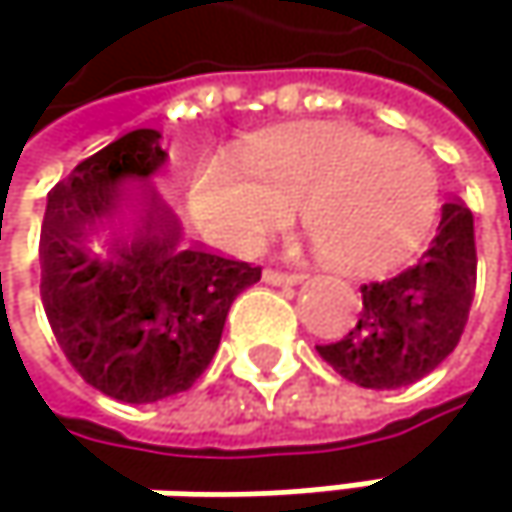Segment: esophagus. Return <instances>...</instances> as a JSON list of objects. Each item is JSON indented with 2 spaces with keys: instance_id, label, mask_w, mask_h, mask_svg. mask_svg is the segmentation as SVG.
Masks as SVG:
<instances>
[{
  "instance_id": "34e87169",
  "label": "esophagus",
  "mask_w": 512,
  "mask_h": 512,
  "mask_svg": "<svg viewBox=\"0 0 512 512\" xmlns=\"http://www.w3.org/2000/svg\"><path fill=\"white\" fill-rule=\"evenodd\" d=\"M263 281L266 284H275V287H293L302 281V275L296 272H278V269H263Z\"/></svg>"
}]
</instances>
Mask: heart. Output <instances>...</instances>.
<instances>
[{"label":"heart","mask_w":512,"mask_h":512,"mask_svg":"<svg viewBox=\"0 0 512 512\" xmlns=\"http://www.w3.org/2000/svg\"><path fill=\"white\" fill-rule=\"evenodd\" d=\"M189 204L201 231L228 252H255L293 222L314 252L344 272H382L406 263L433 231L439 177L409 139L323 121L249 139L240 159L204 156Z\"/></svg>","instance_id":"obj_1"}]
</instances>
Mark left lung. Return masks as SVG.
<instances>
[{
	"instance_id": "obj_1",
	"label": "left lung",
	"mask_w": 512,
	"mask_h": 512,
	"mask_svg": "<svg viewBox=\"0 0 512 512\" xmlns=\"http://www.w3.org/2000/svg\"><path fill=\"white\" fill-rule=\"evenodd\" d=\"M477 284L474 216L451 198L421 260L361 287L353 332L317 353L361 388H403L436 370L460 344Z\"/></svg>"
}]
</instances>
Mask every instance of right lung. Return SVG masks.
<instances>
[{
    "mask_svg": "<svg viewBox=\"0 0 512 512\" xmlns=\"http://www.w3.org/2000/svg\"><path fill=\"white\" fill-rule=\"evenodd\" d=\"M159 130H133L55 183L41 299L73 370L121 403H156L213 361L231 302L260 266L186 240L156 189Z\"/></svg>",
    "mask_w": 512,
    "mask_h": 512,
    "instance_id": "add662e5",
    "label": "right lung"
}]
</instances>
